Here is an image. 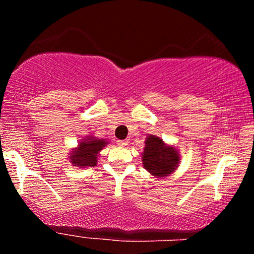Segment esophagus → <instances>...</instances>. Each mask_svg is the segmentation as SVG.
<instances>
[{
  "label": "esophagus",
  "instance_id": "esophagus-1",
  "mask_svg": "<svg viewBox=\"0 0 254 254\" xmlns=\"http://www.w3.org/2000/svg\"><path fill=\"white\" fill-rule=\"evenodd\" d=\"M127 143H128L127 140H120V141H118V144L120 145V147H127Z\"/></svg>",
  "mask_w": 254,
  "mask_h": 254
}]
</instances>
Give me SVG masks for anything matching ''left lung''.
Listing matches in <instances>:
<instances>
[{"label":"left lung","mask_w":254,"mask_h":254,"mask_svg":"<svg viewBox=\"0 0 254 254\" xmlns=\"http://www.w3.org/2000/svg\"><path fill=\"white\" fill-rule=\"evenodd\" d=\"M142 163L144 169L156 178L168 177L178 168L180 154L174 145L165 143L159 136L149 134L144 141Z\"/></svg>","instance_id":"8db88e82"}]
</instances>
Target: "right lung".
I'll return each instance as SVG.
<instances>
[{
  "mask_svg": "<svg viewBox=\"0 0 254 254\" xmlns=\"http://www.w3.org/2000/svg\"><path fill=\"white\" fill-rule=\"evenodd\" d=\"M109 144V141L105 139L88 135L85 139H81L77 148L72 149L69 154V160L72 166L86 168L97 165V158L101 150Z\"/></svg>",
  "mask_w": 254,
  "mask_h": 254,
  "instance_id": "add662e5",
  "label": "right lung"
}]
</instances>
